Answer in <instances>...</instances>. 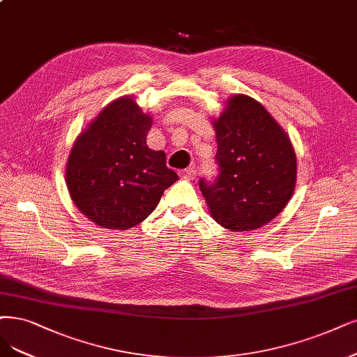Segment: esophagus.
<instances>
[{
    "mask_svg": "<svg viewBox=\"0 0 357 357\" xmlns=\"http://www.w3.org/2000/svg\"><path fill=\"white\" fill-rule=\"evenodd\" d=\"M181 176L185 178V179H194L195 178V170L192 167H188V169L181 172Z\"/></svg>",
    "mask_w": 357,
    "mask_h": 357,
    "instance_id": "34e87169",
    "label": "esophagus"
}]
</instances>
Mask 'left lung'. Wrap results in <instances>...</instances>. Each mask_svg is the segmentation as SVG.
Returning a JSON list of instances; mask_svg holds the SVG:
<instances>
[{
	"label": "left lung",
	"mask_w": 357,
	"mask_h": 357,
	"mask_svg": "<svg viewBox=\"0 0 357 357\" xmlns=\"http://www.w3.org/2000/svg\"><path fill=\"white\" fill-rule=\"evenodd\" d=\"M219 176L200 179L208 212L232 232L253 231L278 216L293 197L297 157L291 139L255 98L235 94L212 119Z\"/></svg>",
	"instance_id": "left-lung-1"
}]
</instances>
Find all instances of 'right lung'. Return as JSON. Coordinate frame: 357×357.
<instances>
[{"mask_svg":"<svg viewBox=\"0 0 357 357\" xmlns=\"http://www.w3.org/2000/svg\"><path fill=\"white\" fill-rule=\"evenodd\" d=\"M151 125V114L123 96L105 105L73 142L66 185L79 212L97 227L125 231L138 225L178 181L165 151L149 149Z\"/></svg>","mask_w":357,"mask_h":357,"instance_id":"add662e5","label":"right lung"}]
</instances>
